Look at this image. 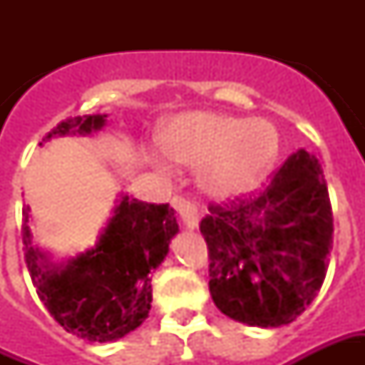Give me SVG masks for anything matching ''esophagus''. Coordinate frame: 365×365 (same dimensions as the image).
Returning <instances> with one entry per match:
<instances>
[{
  "label": "esophagus",
  "mask_w": 365,
  "mask_h": 365,
  "mask_svg": "<svg viewBox=\"0 0 365 365\" xmlns=\"http://www.w3.org/2000/svg\"><path fill=\"white\" fill-rule=\"evenodd\" d=\"M174 207L178 209V213L182 217V222L185 229H197L199 227V213L197 209H195V203L190 201V199H183V197H175L174 199Z\"/></svg>",
  "instance_id": "34e87169"
}]
</instances>
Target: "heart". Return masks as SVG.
<instances>
[{"label": "heart", "mask_w": 365, "mask_h": 365, "mask_svg": "<svg viewBox=\"0 0 365 365\" xmlns=\"http://www.w3.org/2000/svg\"><path fill=\"white\" fill-rule=\"evenodd\" d=\"M150 162L170 174L174 160L197 166V183L209 197L229 201L256 190L279 154V135L269 120L222 113H182L168 123Z\"/></svg>", "instance_id": "obj_1"}]
</instances>
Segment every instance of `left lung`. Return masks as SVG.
Segmentation results:
<instances>
[{
    "label": "left lung",
    "instance_id": "8db88e82",
    "mask_svg": "<svg viewBox=\"0 0 365 365\" xmlns=\"http://www.w3.org/2000/svg\"><path fill=\"white\" fill-rule=\"evenodd\" d=\"M209 211L199 229L217 309L260 329L295 321L321 289L332 250V211L317 156L293 152L258 197Z\"/></svg>",
    "mask_w": 365,
    "mask_h": 365
}]
</instances>
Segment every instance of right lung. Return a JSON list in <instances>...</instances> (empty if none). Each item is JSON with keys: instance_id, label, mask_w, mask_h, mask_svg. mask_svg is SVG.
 Wrapping results in <instances>:
<instances>
[{"instance_id": "obj_1", "label": "right lung", "mask_w": 365, "mask_h": 365, "mask_svg": "<svg viewBox=\"0 0 365 365\" xmlns=\"http://www.w3.org/2000/svg\"><path fill=\"white\" fill-rule=\"evenodd\" d=\"M107 125V115L62 120L44 136H91ZM43 143L38 146H43ZM175 211L120 193L96 245L54 260L33 242L31 207L23 209V245L36 293L64 330L90 342H113L138 329L150 313V274L170 252L180 232Z\"/></svg>"}]
</instances>
